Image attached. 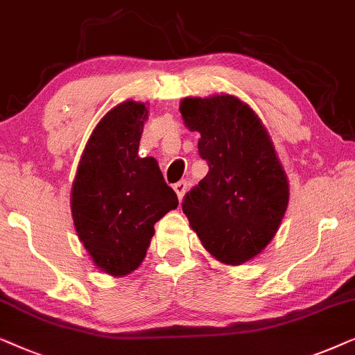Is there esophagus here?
Segmentation results:
<instances>
[{
    "mask_svg": "<svg viewBox=\"0 0 355 355\" xmlns=\"http://www.w3.org/2000/svg\"><path fill=\"white\" fill-rule=\"evenodd\" d=\"M173 190H175V193H177L178 200L182 201V200H183V196H185L187 190H188V183H187V182H178V183H175Z\"/></svg>",
    "mask_w": 355,
    "mask_h": 355,
    "instance_id": "1",
    "label": "esophagus"
}]
</instances>
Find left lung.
Here are the masks:
<instances>
[{"label": "left lung", "instance_id": "8db88e82", "mask_svg": "<svg viewBox=\"0 0 355 355\" xmlns=\"http://www.w3.org/2000/svg\"><path fill=\"white\" fill-rule=\"evenodd\" d=\"M185 126L201 135L209 172L183 200L190 227L217 261L239 266L271 242L289 205V180L266 126L229 94L185 97Z\"/></svg>", "mask_w": 355, "mask_h": 355}]
</instances>
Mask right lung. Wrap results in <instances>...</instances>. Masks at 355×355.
Returning a JSON list of instances; mask_svg holds the SVG:
<instances>
[{
  "instance_id": "right-lung-1",
  "label": "right lung",
  "mask_w": 355,
  "mask_h": 355,
  "mask_svg": "<svg viewBox=\"0 0 355 355\" xmlns=\"http://www.w3.org/2000/svg\"><path fill=\"white\" fill-rule=\"evenodd\" d=\"M148 113L146 103L135 101L107 112L87 141L71 190L76 234L94 264L113 277L139 268L154 224L178 206L157 160L138 154Z\"/></svg>"
}]
</instances>
